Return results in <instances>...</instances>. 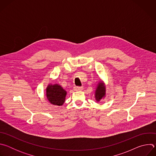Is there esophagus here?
<instances>
[{
    "instance_id": "esophagus-1",
    "label": "esophagus",
    "mask_w": 156,
    "mask_h": 156,
    "mask_svg": "<svg viewBox=\"0 0 156 156\" xmlns=\"http://www.w3.org/2000/svg\"><path fill=\"white\" fill-rule=\"evenodd\" d=\"M83 87H80V86H76V87H74L75 91H81V90H83Z\"/></svg>"
}]
</instances>
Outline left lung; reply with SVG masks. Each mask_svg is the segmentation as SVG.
<instances>
[{
    "mask_svg": "<svg viewBox=\"0 0 156 156\" xmlns=\"http://www.w3.org/2000/svg\"><path fill=\"white\" fill-rule=\"evenodd\" d=\"M105 94V87L102 82H100L96 88L95 92V98L97 101H99Z\"/></svg>",
    "mask_w": 156,
    "mask_h": 156,
    "instance_id": "obj_1",
    "label": "left lung"
}]
</instances>
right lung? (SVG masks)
<instances>
[{
    "label": "right lung",
    "instance_id": "add662e5",
    "mask_svg": "<svg viewBox=\"0 0 156 156\" xmlns=\"http://www.w3.org/2000/svg\"><path fill=\"white\" fill-rule=\"evenodd\" d=\"M66 92L58 84H49L46 89V96L53 105H62L65 102Z\"/></svg>",
    "mask_w": 156,
    "mask_h": 156
}]
</instances>
